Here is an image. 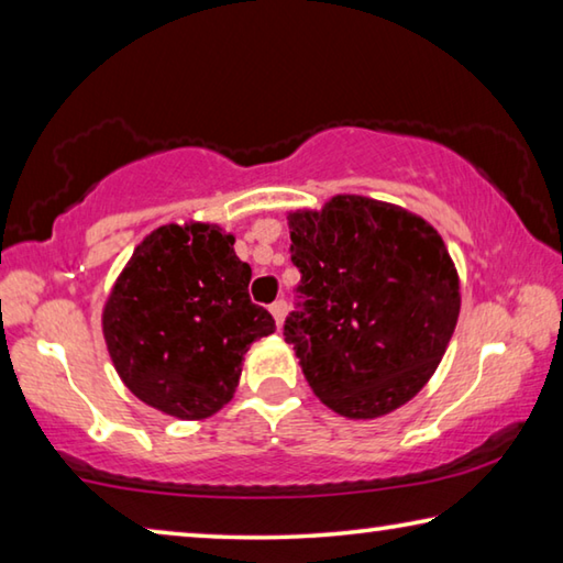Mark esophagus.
<instances>
[{"label":"esophagus","mask_w":563,"mask_h":563,"mask_svg":"<svg viewBox=\"0 0 563 563\" xmlns=\"http://www.w3.org/2000/svg\"><path fill=\"white\" fill-rule=\"evenodd\" d=\"M271 312H273V318H275V325L283 328L285 312H288V302H285V300H275V302L271 305Z\"/></svg>","instance_id":"obj_1"}]
</instances>
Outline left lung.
<instances>
[{"label":"left lung","instance_id":"1","mask_svg":"<svg viewBox=\"0 0 563 563\" xmlns=\"http://www.w3.org/2000/svg\"><path fill=\"white\" fill-rule=\"evenodd\" d=\"M288 225L305 300L283 335L305 379L342 417L389 415L434 375L460 318L442 235L405 208L350 194L288 213Z\"/></svg>","mask_w":563,"mask_h":563}]
</instances>
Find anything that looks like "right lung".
I'll list each match as a JSON object with an SVG mask.
<instances>
[{"label": "right lung", "instance_id": "add662e5", "mask_svg": "<svg viewBox=\"0 0 563 563\" xmlns=\"http://www.w3.org/2000/svg\"><path fill=\"white\" fill-rule=\"evenodd\" d=\"M221 225L168 223L136 245L103 305L113 367L133 395L176 419H206L231 402L243 357L275 332L251 302V265Z\"/></svg>", "mask_w": 563, "mask_h": 563}]
</instances>
